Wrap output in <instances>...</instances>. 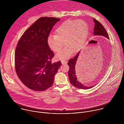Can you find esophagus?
<instances>
[{"instance_id":"1","label":"esophagus","mask_w":124,"mask_h":124,"mask_svg":"<svg viewBox=\"0 0 124 124\" xmlns=\"http://www.w3.org/2000/svg\"><path fill=\"white\" fill-rule=\"evenodd\" d=\"M61 63H62V64H66L67 63V61H66V60H62L61 61Z\"/></svg>"}]
</instances>
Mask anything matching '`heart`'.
<instances>
[{"label":"heart","instance_id":"1","mask_svg":"<svg viewBox=\"0 0 124 124\" xmlns=\"http://www.w3.org/2000/svg\"><path fill=\"white\" fill-rule=\"evenodd\" d=\"M54 33L55 36H48V46L52 51L58 52L63 47L64 43L65 47L56 56L57 59L64 60L82 48L87 38L89 28L84 21L67 20L58 26Z\"/></svg>","mask_w":124,"mask_h":124}]
</instances>
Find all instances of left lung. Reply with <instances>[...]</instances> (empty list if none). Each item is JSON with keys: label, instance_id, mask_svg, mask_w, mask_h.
<instances>
[{"label": "left lung", "instance_id": "left-lung-1", "mask_svg": "<svg viewBox=\"0 0 124 124\" xmlns=\"http://www.w3.org/2000/svg\"><path fill=\"white\" fill-rule=\"evenodd\" d=\"M93 19H94L93 20L94 22L95 23V26H94V33H93L94 35H100V36H102L109 39L108 33H107V31L105 30L103 26L96 19L94 18H93ZM79 52H79L74 57L70 59L68 63V65L69 66L68 76H69L70 81V83H71L74 86L78 88V89H84V90L90 89V88H92L94 86H85L82 84H81L80 82H79L77 79V78L76 74L75 67H76V64L78 58V57ZM87 64H86V65H85V67L87 65ZM88 66H89V64H88ZM83 69H85V67H84Z\"/></svg>", "mask_w": 124, "mask_h": 124}]
</instances>
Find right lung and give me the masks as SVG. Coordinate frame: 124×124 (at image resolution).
Wrapping results in <instances>:
<instances>
[{
	"label": "right lung",
	"mask_w": 124,
	"mask_h": 124,
	"mask_svg": "<svg viewBox=\"0 0 124 124\" xmlns=\"http://www.w3.org/2000/svg\"><path fill=\"white\" fill-rule=\"evenodd\" d=\"M60 20L54 17H42L23 34L15 54L16 75L22 83L35 91L50 87L61 62L52 63L54 54L47 44L53 26Z\"/></svg>",
	"instance_id": "1"
}]
</instances>
